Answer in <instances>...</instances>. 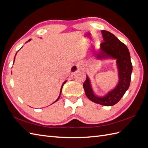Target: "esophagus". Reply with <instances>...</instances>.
Listing matches in <instances>:
<instances>
[{"label": "esophagus", "mask_w": 148, "mask_h": 148, "mask_svg": "<svg viewBox=\"0 0 148 148\" xmlns=\"http://www.w3.org/2000/svg\"><path fill=\"white\" fill-rule=\"evenodd\" d=\"M82 67V65L81 63H78L77 64H75V65H74L72 66L71 69V71L72 73H75V72H77L78 70H79L80 69H81Z\"/></svg>", "instance_id": "esophagus-1"}]
</instances>
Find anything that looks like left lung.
I'll return each mask as SVG.
<instances>
[{
	"mask_svg": "<svg viewBox=\"0 0 148 148\" xmlns=\"http://www.w3.org/2000/svg\"><path fill=\"white\" fill-rule=\"evenodd\" d=\"M101 33L104 42L100 45L99 51L94 52V56L99 60H116L118 82L115 88L106 94L99 96L94 94L90 79L86 75V80L83 84V88L89 100L105 106H112L118 103L130 87L132 66L130 53L126 45L111 32L103 30Z\"/></svg>",
	"mask_w": 148,
	"mask_h": 148,
	"instance_id": "left-lung-1",
	"label": "left lung"
}]
</instances>
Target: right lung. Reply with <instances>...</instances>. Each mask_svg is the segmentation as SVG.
<instances>
[{"instance_id":"add662e5","label":"right lung","mask_w":148,"mask_h":148,"mask_svg":"<svg viewBox=\"0 0 148 148\" xmlns=\"http://www.w3.org/2000/svg\"><path fill=\"white\" fill-rule=\"evenodd\" d=\"M31 39H29L27 42H29V41H30V40H31ZM27 42H26V43H27ZM17 52H16V54H17ZM16 56H15V57H16ZM14 60H15V58H14ZM67 82V80L66 81H64V82H63V84H62V86H61V88H60V94H59V97H58V99H57L56 100V101H54V103H56V101H58V100H59V98H60V94H61V92H62V87H63V86H64V84H65V83ZM52 103V104H53Z\"/></svg>"}]
</instances>
